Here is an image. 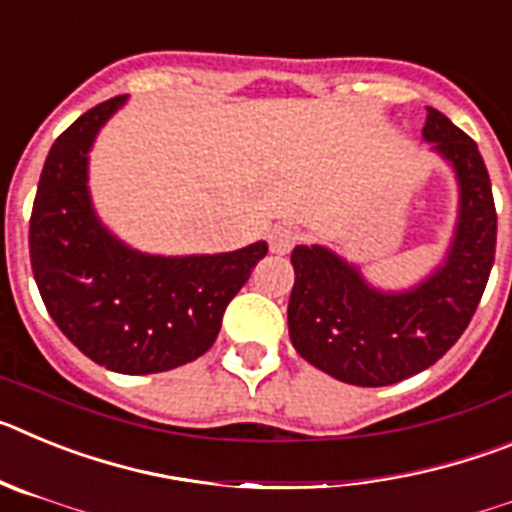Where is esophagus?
Wrapping results in <instances>:
<instances>
[{
  "label": "esophagus",
  "mask_w": 512,
  "mask_h": 512,
  "mask_svg": "<svg viewBox=\"0 0 512 512\" xmlns=\"http://www.w3.org/2000/svg\"><path fill=\"white\" fill-rule=\"evenodd\" d=\"M297 238L300 235H297V230L292 225H274L269 230V248L274 253H289L295 248Z\"/></svg>",
  "instance_id": "1"
}]
</instances>
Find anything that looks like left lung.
<instances>
[{
  "label": "left lung",
  "instance_id": "1",
  "mask_svg": "<svg viewBox=\"0 0 512 512\" xmlns=\"http://www.w3.org/2000/svg\"><path fill=\"white\" fill-rule=\"evenodd\" d=\"M423 140L451 166L459 212L443 261L408 289H379L328 246H295L287 323L297 354L356 387H387L436 364L467 330L495 261L497 215L477 143L428 107Z\"/></svg>",
  "mask_w": 512,
  "mask_h": 512
}]
</instances>
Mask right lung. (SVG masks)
<instances>
[{
    "instance_id": "1",
    "label": "right lung",
    "mask_w": 512,
    "mask_h": 512,
    "mask_svg": "<svg viewBox=\"0 0 512 512\" xmlns=\"http://www.w3.org/2000/svg\"><path fill=\"white\" fill-rule=\"evenodd\" d=\"M125 102L97 104L51 146L30 217V264L51 318L81 354L117 374H156L215 343L225 307L269 246L161 256L120 241L92 205L89 151Z\"/></svg>"
}]
</instances>
